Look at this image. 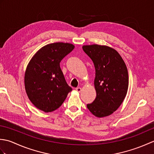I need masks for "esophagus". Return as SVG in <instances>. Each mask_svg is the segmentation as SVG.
Returning a JSON list of instances; mask_svg holds the SVG:
<instances>
[{"label":"esophagus","mask_w":154,"mask_h":154,"mask_svg":"<svg viewBox=\"0 0 154 154\" xmlns=\"http://www.w3.org/2000/svg\"><path fill=\"white\" fill-rule=\"evenodd\" d=\"M75 91H77V92L80 93L81 91V87H77V88H75Z\"/></svg>","instance_id":"obj_1"}]
</instances>
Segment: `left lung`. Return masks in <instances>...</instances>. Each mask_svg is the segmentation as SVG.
I'll return each mask as SVG.
<instances>
[{"label": "left lung", "mask_w": 154, "mask_h": 154, "mask_svg": "<svg viewBox=\"0 0 154 154\" xmlns=\"http://www.w3.org/2000/svg\"><path fill=\"white\" fill-rule=\"evenodd\" d=\"M95 68L94 85L97 96L88 109L99 118L108 116L122 103L128 89V73L125 62L116 50L98 44L83 45Z\"/></svg>", "instance_id": "1"}]
</instances>
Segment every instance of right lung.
Listing matches in <instances>:
<instances>
[{
  "mask_svg": "<svg viewBox=\"0 0 154 154\" xmlns=\"http://www.w3.org/2000/svg\"><path fill=\"white\" fill-rule=\"evenodd\" d=\"M74 48L69 43L49 44L41 48L29 61L24 75L25 90L39 110L50 112L57 109L71 91L60 62Z\"/></svg>",
  "mask_w": 154,
  "mask_h": 154,
  "instance_id": "right-lung-1",
  "label": "right lung"
}]
</instances>
